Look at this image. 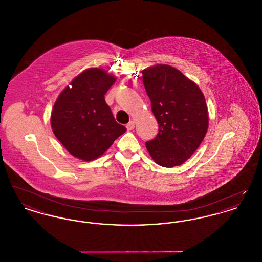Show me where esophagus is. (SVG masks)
<instances>
[{"mask_svg": "<svg viewBox=\"0 0 262 262\" xmlns=\"http://www.w3.org/2000/svg\"><path fill=\"white\" fill-rule=\"evenodd\" d=\"M126 128H127V130H133L134 128H135V122L134 121H130L128 124H126Z\"/></svg>", "mask_w": 262, "mask_h": 262, "instance_id": "34e87169", "label": "esophagus"}]
</instances>
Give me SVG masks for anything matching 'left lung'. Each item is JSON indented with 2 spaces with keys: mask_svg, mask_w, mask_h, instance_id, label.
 Returning a JSON list of instances; mask_svg holds the SVG:
<instances>
[{
  "mask_svg": "<svg viewBox=\"0 0 262 262\" xmlns=\"http://www.w3.org/2000/svg\"><path fill=\"white\" fill-rule=\"evenodd\" d=\"M143 84L159 133L145 145L158 165L180 166L195 152L205 137L208 109L199 85L169 64L142 71Z\"/></svg>",
  "mask_w": 262,
  "mask_h": 262,
  "instance_id": "8db88e82",
  "label": "left lung"
}]
</instances>
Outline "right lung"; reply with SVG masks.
I'll return each instance as SVG.
<instances>
[{
	"instance_id": "obj_1",
	"label": "right lung",
	"mask_w": 262,
	"mask_h": 262,
	"mask_svg": "<svg viewBox=\"0 0 262 262\" xmlns=\"http://www.w3.org/2000/svg\"><path fill=\"white\" fill-rule=\"evenodd\" d=\"M117 77L99 68L76 75L60 93L51 113V126L75 158L92 161L103 155L126 128L115 121L105 94Z\"/></svg>"
}]
</instances>
